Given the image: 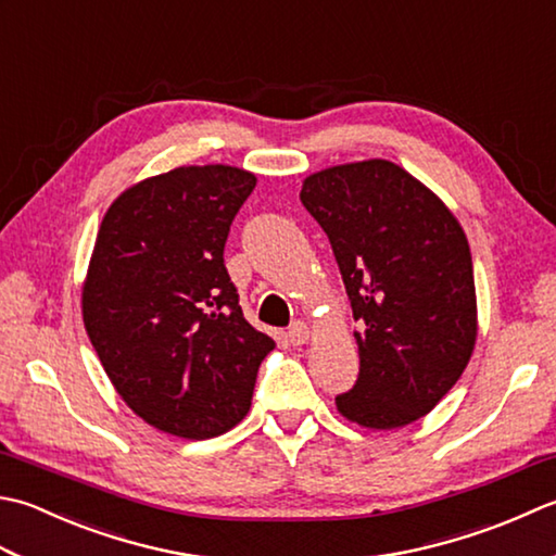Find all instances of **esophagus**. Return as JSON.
<instances>
[{
  "mask_svg": "<svg viewBox=\"0 0 556 556\" xmlns=\"http://www.w3.org/2000/svg\"><path fill=\"white\" fill-rule=\"evenodd\" d=\"M308 337H311V330H308V325L306 323H293L291 328H289V340H291V344H306L308 342Z\"/></svg>",
  "mask_w": 556,
  "mask_h": 556,
  "instance_id": "esophagus-1",
  "label": "esophagus"
}]
</instances>
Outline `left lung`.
<instances>
[{"instance_id":"1","label":"left lung","mask_w":556,"mask_h":556,"mask_svg":"<svg viewBox=\"0 0 556 556\" xmlns=\"http://www.w3.org/2000/svg\"><path fill=\"white\" fill-rule=\"evenodd\" d=\"M352 301L358 378L337 409L366 429L421 419L458 383L477 340L470 245L427 185L383 159L303 180Z\"/></svg>"}]
</instances>
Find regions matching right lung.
<instances>
[{
  "label": "right lung",
  "instance_id": "1",
  "mask_svg": "<svg viewBox=\"0 0 556 556\" xmlns=\"http://www.w3.org/2000/svg\"><path fill=\"white\" fill-rule=\"evenodd\" d=\"M233 166H180L127 188L98 228L81 313L127 407L159 431L212 439L241 421L275 340L238 306L224 265L255 188Z\"/></svg>",
  "mask_w": 556,
  "mask_h": 556
}]
</instances>
